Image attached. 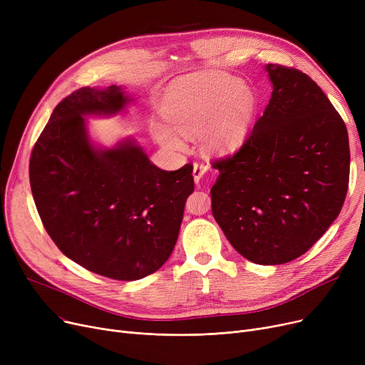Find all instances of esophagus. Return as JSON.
I'll return each mask as SVG.
<instances>
[{"instance_id":"esophagus-1","label":"esophagus","mask_w":365,"mask_h":365,"mask_svg":"<svg viewBox=\"0 0 365 365\" xmlns=\"http://www.w3.org/2000/svg\"><path fill=\"white\" fill-rule=\"evenodd\" d=\"M207 170H208V164H204V163H195L194 164V180H195V183L198 185L200 183V179L205 175L207 173Z\"/></svg>"}]
</instances>
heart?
Here are the masks:
<instances>
[{
    "instance_id": "b5f03b06",
    "label": "heart",
    "mask_w": 365,
    "mask_h": 365,
    "mask_svg": "<svg viewBox=\"0 0 365 365\" xmlns=\"http://www.w3.org/2000/svg\"><path fill=\"white\" fill-rule=\"evenodd\" d=\"M255 110L253 91L227 73H204L180 80L170 88L163 117L173 128L158 125L157 139L170 149L185 148L182 134H198L205 148L227 152L247 136Z\"/></svg>"
}]
</instances>
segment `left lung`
<instances>
[{"label": "left lung", "instance_id": "obj_1", "mask_svg": "<svg viewBox=\"0 0 365 365\" xmlns=\"http://www.w3.org/2000/svg\"><path fill=\"white\" fill-rule=\"evenodd\" d=\"M272 96L242 146L215 160L212 212L235 250L257 264L304 255L339 216L349 139L325 93L296 68L269 63Z\"/></svg>", "mask_w": 365, "mask_h": 365}]
</instances>
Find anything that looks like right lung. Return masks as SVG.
<instances>
[{"instance_id":"1","label":"right lung","mask_w":365,"mask_h":365,"mask_svg":"<svg viewBox=\"0 0 365 365\" xmlns=\"http://www.w3.org/2000/svg\"><path fill=\"white\" fill-rule=\"evenodd\" d=\"M130 102L118 86L83 87L57 105L29 160L34 201L59 250L98 275L134 281L158 271L176 245L192 164L167 171L131 139L96 148L86 115Z\"/></svg>"}]
</instances>
